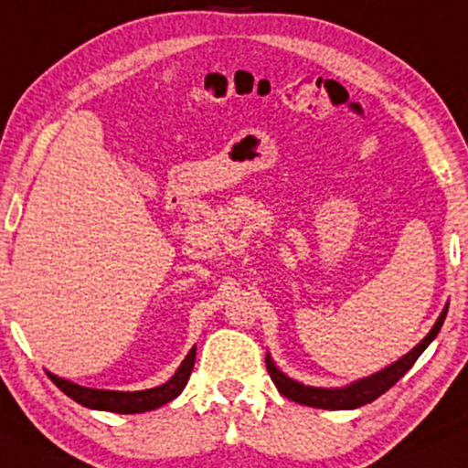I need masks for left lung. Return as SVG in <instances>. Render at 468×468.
<instances>
[{
    "instance_id": "obj_1",
    "label": "left lung",
    "mask_w": 468,
    "mask_h": 468,
    "mask_svg": "<svg viewBox=\"0 0 468 468\" xmlns=\"http://www.w3.org/2000/svg\"><path fill=\"white\" fill-rule=\"evenodd\" d=\"M447 309H449V303L444 305L441 316H438L436 324L431 326L430 334H427L423 340H420L419 345H416L412 351L408 353V356H403L395 364L386 366V368L379 370V373L366 377V379L353 381L351 386H345V388L305 386V384H301V381L290 379L288 375L281 373L277 366H274L272 357H270V356H266V368H268L270 377H272L277 390L283 397L292 399V401H296L301 405H309V408H320V410H356V408H362V405H366V403H373L375 399L384 395L386 390H390V388L395 386L397 381L401 379V377L408 373L410 368H412L416 359L420 357V353H423L425 348L431 345V340L438 335V331H441V326L444 323V316H447Z\"/></svg>"
}]
</instances>
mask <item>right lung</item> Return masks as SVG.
Wrapping results in <instances>:
<instances>
[{
	"label": "right lung",
	"mask_w": 468,
	"mask_h": 468,
	"mask_svg": "<svg viewBox=\"0 0 468 468\" xmlns=\"http://www.w3.org/2000/svg\"><path fill=\"white\" fill-rule=\"evenodd\" d=\"M196 362V346L187 353V357L183 359V364L178 366V370L174 373L170 381H165L163 386L150 388V390H137V392H117V390H95V388H84L73 384V381L60 379L52 373L49 379L54 381L67 397H71L73 401L84 405V408L91 410H104V412H117V414H139L148 412V410H156L161 405L170 403L172 399H176L183 388L187 386L191 370H194Z\"/></svg>",
	"instance_id": "obj_1"
}]
</instances>
